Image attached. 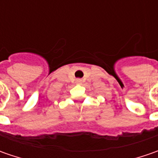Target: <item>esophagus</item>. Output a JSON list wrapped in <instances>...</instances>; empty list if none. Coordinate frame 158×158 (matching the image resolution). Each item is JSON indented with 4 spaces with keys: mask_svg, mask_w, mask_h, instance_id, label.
Listing matches in <instances>:
<instances>
[{
    "mask_svg": "<svg viewBox=\"0 0 158 158\" xmlns=\"http://www.w3.org/2000/svg\"><path fill=\"white\" fill-rule=\"evenodd\" d=\"M81 82H82V80H81V79H77V80H76V83L79 84V83H81Z\"/></svg>",
    "mask_w": 158,
    "mask_h": 158,
    "instance_id": "34e87169",
    "label": "esophagus"
}]
</instances>
